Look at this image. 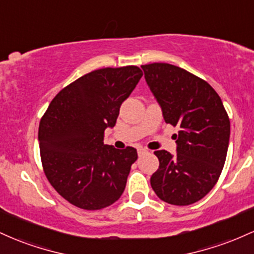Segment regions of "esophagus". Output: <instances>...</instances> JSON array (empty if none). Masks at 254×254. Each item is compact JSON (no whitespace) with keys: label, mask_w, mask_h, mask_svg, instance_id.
<instances>
[{"label":"esophagus","mask_w":254,"mask_h":254,"mask_svg":"<svg viewBox=\"0 0 254 254\" xmlns=\"http://www.w3.org/2000/svg\"><path fill=\"white\" fill-rule=\"evenodd\" d=\"M137 153H138V156H142V155H143V154L148 153V150L147 149H143V148H139V149L137 150Z\"/></svg>","instance_id":"34e87169"}]
</instances>
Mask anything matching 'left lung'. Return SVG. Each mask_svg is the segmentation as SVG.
Wrapping results in <instances>:
<instances>
[{
	"label": "left lung",
	"instance_id": "1",
	"mask_svg": "<svg viewBox=\"0 0 254 254\" xmlns=\"http://www.w3.org/2000/svg\"><path fill=\"white\" fill-rule=\"evenodd\" d=\"M167 124L179 127L177 154L156 150L159 168L150 178L156 196L190 205L211 191L226 162L230 122L222 100L206 81L168 63L141 65Z\"/></svg>",
	"mask_w": 254,
	"mask_h": 254
}]
</instances>
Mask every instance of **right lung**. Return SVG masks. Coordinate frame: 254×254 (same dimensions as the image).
Wrapping results in <instances>:
<instances>
[{"instance_id":"add662e5","label":"right lung","mask_w":254,"mask_h":254,"mask_svg":"<svg viewBox=\"0 0 254 254\" xmlns=\"http://www.w3.org/2000/svg\"><path fill=\"white\" fill-rule=\"evenodd\" d=\"M142 75L136 65L90 71L64 87L40 119L44 173L72 205L100 210L124 192L137 150L104 144V132L115 127L122 103Z\"/></svg>"}]
</instances>
